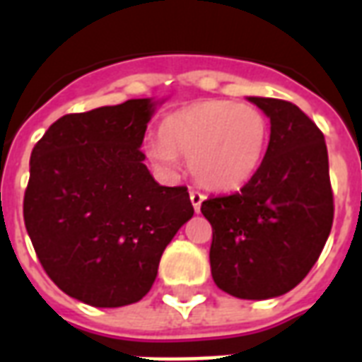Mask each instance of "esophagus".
<instances>
[{"label": "esophagus", "instance_id": "34e87169", "mask_svg": "<svg viewBox=\"0 0 362 362\" xmlns=\"http://www.w3.org/2000/svg\"><path fill=\"white\" fill-rule=\"evenodd\" d=\"M189 199H192V205H194L196 213H199V209H202V202L205 199L204 194H202L199 189H189Z\"/></svg>", "mask_w": 362, "mask_h": 362}]
</instances>
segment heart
<instances>
[{
    "mask_svg": "<svg viewBox=\"0 0 362 362\" xmlns=\"http://www.w3.org/2000/svg\"><path fill=\"white\" fill-rule=\"evenodd\" d=\"M267 137V118L254 104L204 98L166 116L158 137L145 143V155L165 173H174L178 157H186L202 186L230 192L258 173Z\"/></svg>",
    "mask_w": 362,
    "mask_h": 362,
    "instance_id": "1",
    "label": "heart"
}]
</instances>
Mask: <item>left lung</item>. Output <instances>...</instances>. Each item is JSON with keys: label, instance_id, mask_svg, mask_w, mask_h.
I'll return each instance as SVG.
<instances>
[{"label": "left lung", "instance_id": "left-lung-1", "mask_svg": "<svg viewBox=\"0 0 362 362\" xmlns=\"http://www.w3.org/2000/svg\"><path fill=\"white\" fill-rule=\"evenodd\" d=\"M272 134L258 173L230 196L207 197L211 275L236 298L264 300L295 288L322 254L334 223L324 134L296 104L250 96Z\"/></svg>", "mask_w": 362, "mask_h": 362}]
</instances>
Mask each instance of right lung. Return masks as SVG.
<instances>
[{
  "mask_svg": "<svg viewBox=\"0 0 362 362\" xmlns=\"http://www.w3.org/2000/svg\"><path fill=\"white\" fill-rule=\"evenodd\" d=\"M149 98L56 119L30 155L23 217L44 272L66 295L116 308L149 293L158 262L192 219L186 186L143 165Z\"/></svg>",
  "mask_w": 362,
  "mask_h": 362,
  "instance_id": "1",
  "label": "right lung"
}]
</instances>
